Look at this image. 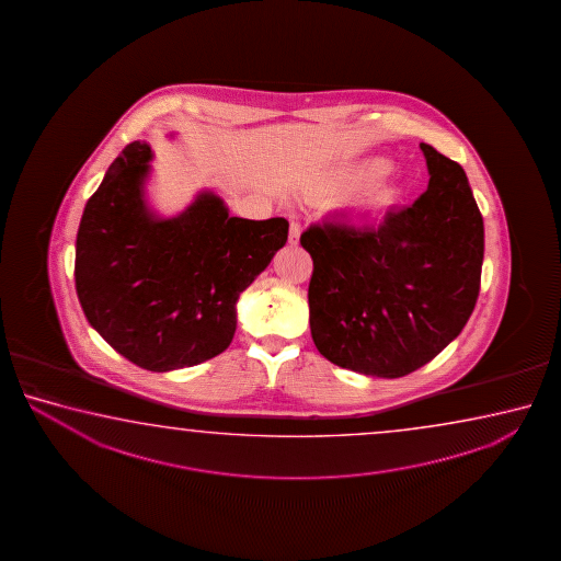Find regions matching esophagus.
Masks as SVG:
<instances>
[{
    "label": "esophagus",
    "instance_id": "esophagus-1",
    "mask_svg": "<svg viewBox=\"0 0 561 561\" xmlns=\"http://www.w3.org/2000/svg\"><path fill=\"white\" fill-rule=\"evenodd\" d=\"M300 231H302L300 224L293 221V224H290V229H288V243H290V245H298V241H300Z\"/></svg>",
    "mask_w": 561,
    "mask_h": 561
}]
</instances>
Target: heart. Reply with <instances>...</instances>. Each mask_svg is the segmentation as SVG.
<instances>
[{"mask_svg":"<svg viewBox=\"0 0 561 561\" xmlns=\"http://www.w3.org/2000/svg\"><path fill=\"white\" fill-rule=\"evenodd\" d=\"M390 162L382 157H373L363 161L362 164L353 167L347 172L340 174L335 181L332 182V186L335 188H350V186H363V184H370V182L379 181L380 176H385L389 172ZM397 196V191L392 186H382L377 192V198L380 202H390Z\"/></svg>","mask_w":561,"mask_h":561,"instance_id":"obj_1","label":"heart"}]
</instances>
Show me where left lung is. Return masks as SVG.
<instances>
[{
	"label": "left lung",
	"mask_w": 561,
	"mask_h": 561,
	"mask_svg": "<svg viewBox=\"0 0 561 561\" xmlns=\"http://www.w3.org/2000/svg\"><path fill=\"white\" fill-rule=\"evenodd\" d=\"M427 191L379 224L332 216L300 236L313 261L310 332L328 362L399 379L454 342L476 308L483 216L456 161L420 142Z\"/></svg>",
	"instance_id": "obj_1"
}]
</instances>
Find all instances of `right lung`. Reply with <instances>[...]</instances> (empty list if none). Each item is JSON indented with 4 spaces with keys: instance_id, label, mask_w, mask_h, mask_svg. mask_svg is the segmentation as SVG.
<instances>
[{
    "instance_id": "add662e5",
    "label": "right lung",
    "mask_w": 561,
    "mask_h": 561,
    "mask_svg": "<svg viewBox=\"0 0 561 561\" xmlns=\"http://www.w3.org/2000/svg\"><path fill=\"white\" fill-rule=\"evenodd\" d=\"M152 151L129 142L85 202L75 280L85 320L125 359L154 373L228 350L239 295L285 248V218H233L202 191L172 218L145 198Z\"/></svg>"
}]
</instances>
